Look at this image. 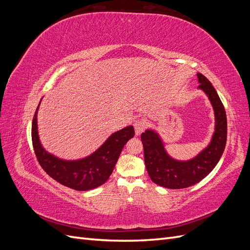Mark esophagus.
Listing matches in <instances>:
<instances>
[{
  "label": "esophagus",
  "mask_w": 250,
  "mask_h": 250,
  "mask_svg": "<svg viewBox=\"0 0 250 250\" xmlns=\"http://www.w3.org/2000/svg\"><path fill=\"white\" fill-rule=\"evenodd\" d=\"M133 126H134V129H135V134L140 135L143 132V130L145 129L146 122L143 119H137V120H134Z\"/></svg>",
  "instance_id": "obj_1"
}]
</instances>
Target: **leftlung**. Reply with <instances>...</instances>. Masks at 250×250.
Segmentation results:
<instances>
[{"label":"left lung","instance_id":"obj_1","mask_svg":"<svg viewBox=\"0 0 250 250\" xmlns=\"http://www.w3.org/2000/svg\"><path fill=\"white\" fill-rule=\"evenodd\" d=\"M197 77L198 88L208 97L215 112V131L208 147L192 160L177 161L167 153L157 132L147 129L141 135L149 176L154 184L164 188H185L199 183L216 167L226 145L228 120L223 104L208 79L200 73Z\"/></svg>","mask_w":250,"mask_h":250}]
</instances>
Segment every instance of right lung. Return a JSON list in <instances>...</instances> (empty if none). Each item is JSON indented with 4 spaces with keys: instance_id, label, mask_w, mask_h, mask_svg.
Wrapping results in <instances>:
<instances>
[{
    "instance_id": "1",
    "label": "right lung",
    "mask_w": 250,
    "mask_h": 250,
    "mask_svg": "<svg viewBox=\"0 0 250 250\" xmlns=\"http://www.w3.org/2000/svg\"><path fill=\"white\" fill-rule=\"evenodd\" d=\"M36 108L32 121V144L34 152L42 168L53 179L76 191H88L100 187L106 181L119 160L125 144L134 137L133 126L113 132L110 137L90 155L75 161H65L44 150L37 130Z\"/></svg>"
}]
</instances>
